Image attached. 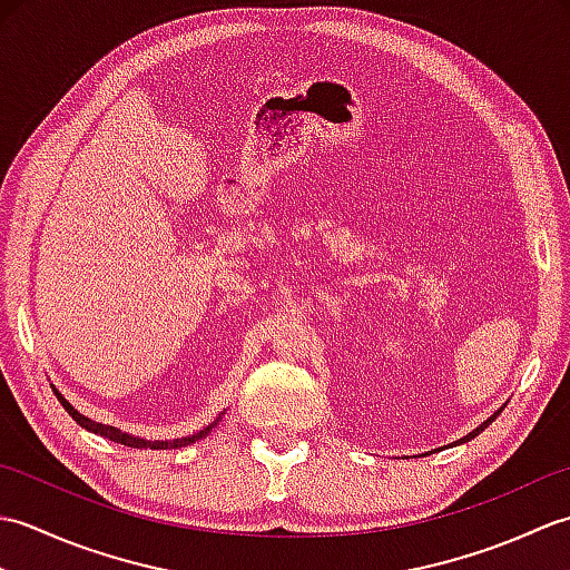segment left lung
Listing matches in <instances>:
<instances>
[{
  "instance_id": "8db88e82",
  "label": "left lung",
  "mask_w": 570,
  "mask_h": 570,
  "mask_svg": "<svg viewBox=\"0 0 570 570\" xmlns=\"http://www.w3.org/2000/svg\"><path fill=\"white\" fill-rule=\"evenodd\" d=\"M500 411H502V409H500ZM500 411H494V416H490V419H488L485 423H480V426H478L475 431H472V433H468V435H465V439H460L458 443H465V441H470V439H475V435H478V433H482V431H485V429L490 426V423H492L494 419H498V416H500Z\"/></svg>"
}]
</instances>
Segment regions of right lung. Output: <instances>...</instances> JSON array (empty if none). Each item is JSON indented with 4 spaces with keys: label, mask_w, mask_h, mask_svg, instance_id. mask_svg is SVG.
<instances>
[{
    "label": "right lung",
    "mask_w": 570,
    "mask_h": 570,
    "mask_svg": "<svg viewBox=\"0 0 570 570\" xmlns=\"http://www.w3.org/2000/svg\"><path fill=\"white\" fill-rule=\"evenodd\" d=\"M56 396H58V402L63 404V409L68 411V414H70L72 419H76L82 429H88V431L98 433V435H105V439L117 441V443L129 445V448H154V451H166V448H184V445H190V443H196V441L205 439V435H208V433L217 426V421H213L208 429L198 431L196 435H188V439H176V441H144V439H135V435H129V433H122V431L115 429V426H105V423H98V421H92V419H88V416L78 414V411L72 409L58 392H56Z\"/></svg>",
    "instance_id": "obj_1"
}]
</instances>
